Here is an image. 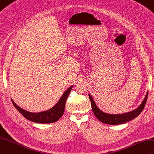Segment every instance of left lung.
Instances as JSON below:
<instances>
[{"label": "left lung", "mask_w": 154, "mask_h": 154, "mask_svg": "<svg viewBox=\"0 0 154 154\" xmlns=\"http://www.w3.org/2000/svg\"><path fill=\"white\" fill-rule=\"evenodd\" d=\"M148 91L147 92V93H146L145 98L143 100L141 104L139 106L137 109L131 111V112L122 114H109L103 112L100 109L98 108V106H96L95 102L94 101V100L91 96V94H88L89 98H90V100L91 102L92 112H93L94 116L99 121H100L101 122L108 125H120L125 123L128 122V121L134 119V118L137 117L138 115H140V113L142 112V111L144 109L146 105V103L148 98Z\"/></svg>", "instance_id": "8db88e82"}]
</instances>
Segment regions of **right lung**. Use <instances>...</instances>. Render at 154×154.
<instances>
[{
	"label": "right lung",
	"mask_w": 154,
	"mask_h": 154,
	"mask_svg": "<svg viewBox=\"0 0 154 154\" xmlns=\"http://www.w3.org/2000/svg\"><path fill=\"white\" fill-rule=\"evenodd\" d=\"M73 87V86H71L63 92V94L61 96L58 102L52 108L41 112L33 113L28 112V111L25 110L21 108L20 106H17L16 103L14 102L12 98L11 100L15 108L27 119L37 123H52L56 122L62 116L64 110H65L66 100L68 97L69 92H71Z\"/></svg>",
	"instance_id": "right-lung-1"
}]
</instances>
